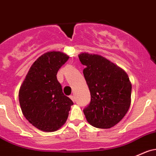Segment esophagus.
I'll return each instance as SVG.
<instances>
[{
	"mask_svg": "<svg viewBox=\"0 0 156 156\" xmlns=\"http://www.w3.org/2000/svg\"><path fill=\"white\" fill-rule=\"evenodd\" d=\"M69 98H71L72 99V100H73V101H75V96H74V95H70V96H69Z\"/></svg>",
	"mask_w": 156,
	"mask_h": 156,
	"instance_id": "1",
	"label": "esophagus"
}]
</instances>
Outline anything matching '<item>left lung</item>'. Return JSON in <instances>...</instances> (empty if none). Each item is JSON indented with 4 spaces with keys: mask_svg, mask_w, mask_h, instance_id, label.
<instances>
[{
    "mask_svg": "<svg viewBox=\"0 0 156 156\" xmlns=\"http://www.w3.org/2000/svg\"><path fill=\"white\" fill-rule=\"evenodd\" d=\"M86 66L83 70L90 95L83 109L87 121L101 129L112 127L124 117L130 107L132 84L124 70L98 55H78Z\"/></svg>",
    "mask_w": 156,
    "mask_h": 156,
    "instance_id": "8db88e82",
    "label": "left lung"
}]
</instances>
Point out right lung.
<instances>
[{"label": "right lung", "instance_id": "add662e5", "mask_svg": "<svg viewBox=\"0 0 156 156\" xmlns=\"http://www.w3.org/2000/svg\"><path fill=\"white\" fill-rule=\"evenodd\" d=\"M69 59L61 52H47L37 58L20 86L19 103L30 124L44 132H54L66 121L73 101L62 92L57 79L60 68Z\"/></svg>", "mask_w": 156, "mask_h": 156}]
</instances>
